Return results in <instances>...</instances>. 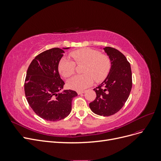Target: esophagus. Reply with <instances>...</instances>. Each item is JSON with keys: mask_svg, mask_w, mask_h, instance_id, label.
<instances>
[{"mask_svg": "<svg viewBox=\"0 0 161 161\" xmlns=\"http://www.w3.org/2000/svg\"><path fill=\"white\" fill-rule=\"evenodd\" d=\"M84 92H85L84 91H78L77 93H78V95H81V94H82V93H84Z\"/></svg>", "mask_w": 161, "mask_h": 161, "instance_id": "34e87169", "label": "esophagus"}]
</instances>
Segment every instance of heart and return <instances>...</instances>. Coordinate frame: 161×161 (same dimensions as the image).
<instances>
[{
  "label": "heart",
  "instance_id": "obj_1",
  "mask_svg": "<svg viewBox=\"0 0 161 161\" xmlns=\"http://www.w3.org/2000/svg\"><path fill=\"white\" fill-rule=\"evenodd\" d=\"M73 61L62 58L58 64V70L64 78H69L75 73L76 64L84 65V75L72 77L67 82L69 88L75 91H82L96 82L103 81L108 76L111 67L108 56L102 54L98 50L89 47L81 48L70 53Z\"/></svg>",
  "mask_w": 161,
  "mask_h": 161
}]
</instances>
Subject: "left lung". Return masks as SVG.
<instances>
[{
	"instance_id": "left-lung-1",
	"label": "left lung",
	"mask_w": 161,
	"mask_h": 161,
	"mask_svg": "<svg viewBox=\"0 0 161 161\" xmlns=\"http://www.w3.org/2000/svg\"><path fill=\"white\" fill-rule=\"evenodd\" d=\"M111 62L108 76L93 90L97 97L89 103L93 113L109 116L123 108L132 86V77L129 62L125 56L114 47L103 48Z\"/></svg>"
}]
</instances>
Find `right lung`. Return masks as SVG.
I'll use <instances>...</instances> for the list:
<instances>
[{
	"label": "right lung",
	"instance_id": "obj_1",
	"mask_svg": "<svg viewBox=\"0 0 161 161\" xmlns=\"http://www.w3.org/2000/svg\"><path fill=\"white\" fill-rule=\"evenodd\" d=\"M63 53L64 50L58 47L42 52L32 60L27 71L24 84L27 101L33 111L47 121H59L69 115L72 99L78 95L72 90L60 92L64 85L58 72Z\"/></svg>",
	"mask_w": 161,
	"mask_h": 161
}]
</instances>
